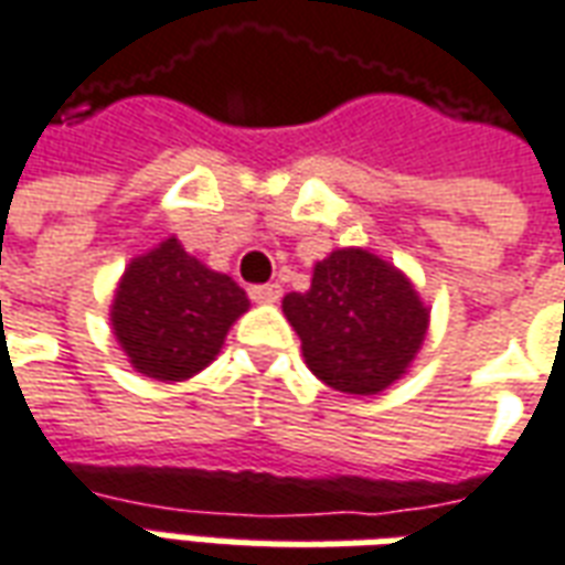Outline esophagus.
Wrapping results in <instances>:
<instances>
[{
	"mask_svg": "<svg viewBox=\"0 0 565 565\" xmlns=\"http://www.w3.org/2000/svg\"><path fill=\"white\" fill-rule=\"evenodd\" d=\"M250 299L259 306H271L281 299V287L278 284H257V287H250Z\"/></svg>",
	"mask_w": 565,
	"mask_h": 565,
	"instance_id": "34e87169",
	"label": "esophagus"
}]
</instances>
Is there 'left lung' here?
Here are the masks:
<instances>
[{"instance_id": "1", "label": "left lung", "mask_w": 565, "mask_h": 565, "mask_svg": "<svg viewBox=\"0 0 565 565\" xmlns=\"http://www.w3.org/2000/svg\"><path fill=\"white\" fill-rule=\"evenodd\" d=\"M281 308L306 366L348 396H375L396 384L429 332V306L412 278L366 247L327 254L306 294H287Z\"/></svg>"}]
</instances>
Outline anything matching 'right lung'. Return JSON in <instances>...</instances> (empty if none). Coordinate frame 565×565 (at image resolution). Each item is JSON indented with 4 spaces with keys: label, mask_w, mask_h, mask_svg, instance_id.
Wrapping results in <instances>:
<instances>
[{
    "label": "right lung",
    "mask_w": 565,
    "mask_h": 565,
    "mask_svg": "<svg viewBox=\"0 0 565 565\" xmlns=\"http://www.w3.org/2000/svg\"><path fill=\"white\" fill-rule=\"evenodd\" d=\"M250 308L238 284L186 254L169 235L129 259L108 308L129 366L153 381H186L221 354L226 332Z\"/></svg>",
    "instance_id": "right-lung-1"
}]
</instances>
